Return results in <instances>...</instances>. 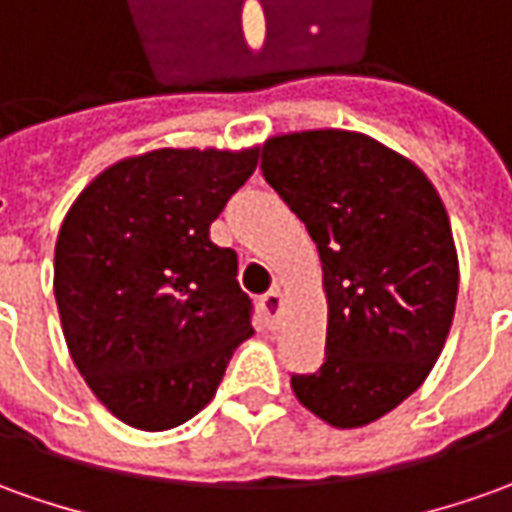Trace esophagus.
<instances>
[{"instance_id": "obj_1", "label": "esophagus", "mask_w": 512, "mask_h": 512, "mask_svg": "<svg viewBox=\"0 0 512 512\" xmlns=\"http://www.w3.org/2000/svg\"><path fill=\"white\" fill-rule=\"evenodd\" d=\"M263 311H266V319H269V322H277V319H280V311H283V294H280V288H274V291H269V294L263 297Z\"/></svg>"}]
</instances>
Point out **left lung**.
<instances>
[{
	"label": "left lung",
	"mask_w": 512,
	"mask_h": 512,
	"mask_svg": "<svg viewBox=\"0 0 512 512\" xmlns=\"http://www.w3.org/2000/svg\"><path fill=\"white\" fill-rule=\"evenodd\" d=\"M260 168L316 243L328 300L325 364L291 389L333 429L370 426L426 381L454 322L443 198L412 159L344 128L274 134Z\"/></svg>",
	"instance_id": "8db88e82"
}]
</instances>
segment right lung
I'll use <instances>...</instances> for the list:
<instances>
[{"label":"right lung","mask_w":512,"mask_h":512,"mask_svg":"<svg viewBox=\"0 0 512 512\" xmlns=\"http://www.w3.org/2000/svg\"><path fill=\"white\" fill-rule=\"evenodd\" d=\"M260 145L156 148L97 173L55 243L69 356L125 426L165 431L212 401L252 330L238 257L210 224L257 168Z\"/></svg>","instance_id":"1"}]
</instances>
